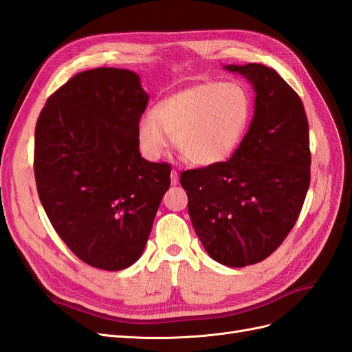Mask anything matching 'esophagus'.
<instances>
[{"label": "esophagus", "mask_w": 352, "mask_h": 352, "mask_svg": "<svg viewBox=\"0 0 352 352\" xmlns=\"http://www.w3.org/2000/svg\"><path fill=\"white\" fill-rule=\"evenodd\" d=\"M170 179H172V185L179 184V173L176 172V170H172V173H170Z\"/></svg>", "instance_id": "obj_1"}]
</instances>
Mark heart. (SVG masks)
I'll return each mask as SVG.
<instances>
[{"mask_svg":"<svg viewBox=\"0 0 352 352\" xmlns=\"http://www.w3.org/2000/svg\"><path fill=\"white\" fill-rule=\"evenodd\" d=\"M248 91L238 82H202L160 101L138 123L136 136L150 160L163 155L168 135L188 163L214 166L241 144L251 120Z\"/></svg>","mask_w":352,"mask_h":352,"instance_id":"obj_1","label":"heart"}]
</instances>
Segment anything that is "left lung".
Wrapping results in <instances>:
<instances>
[{"label":"left lung","mask_w":352,"mask_h":352,"mask_svg":"<svg viewBox=\"0 0 352 352\" xmlns=\"http://www.w3.org/2000/svg\"><path fill=\"white\" fill-rule=\"evenodd\" d=\"M255 92L248 132L228 160L180 175L197 235L228 267L260 263L296 223L310 186V138L301 98L273 69L229 65Z\"/></svg>","instance_id":"left-lung-1"}]
</instances>
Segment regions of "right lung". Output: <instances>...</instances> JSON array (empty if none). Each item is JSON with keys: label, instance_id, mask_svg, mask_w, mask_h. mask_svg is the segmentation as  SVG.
Returning <instances> with one entry per match:
<instances>
[{"label": "right lung", "instance_id": "obj_1", "mask_svg": "<svg viewBox=\"0 0 352 352\" xmlns=\"http://www.w3.org/2000/svg\"><path fill=\"white\" fill-rule=\"evenodd\" d=\"M148 100L135 72L100 67L67 80L39 114V199L58 236L92 267L117 272L138 261L170 186V166L140 154Z\"/></svg>", "mask_w": 352, "mask_h": 352}]
</instances>
